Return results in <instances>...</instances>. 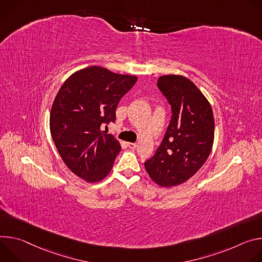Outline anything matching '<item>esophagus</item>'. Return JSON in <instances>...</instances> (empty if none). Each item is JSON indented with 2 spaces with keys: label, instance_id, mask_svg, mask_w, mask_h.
I'll return each instance as SVG.
<instances>
[{
  "label": "esophagus",
  "instance_id": "esophagus-1",
  "mask_svg": "<svg viewBox=\"0 0 262 262\" xmlns=\"http://www.w3.org/2000/svg\"><path fill=\"white\" fill-rule=\"evenodd\" d=\"M127 144H128V147H129L130 149H136V147H137V144L134 143V142H128Z\"/></svg>",
  "mask_w": 262,
  "mask_h": 262
}]
</instances>
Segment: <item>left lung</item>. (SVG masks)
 <instances>
[{"label": "left lung", "instance_id": "1", "mask_svg": "<svg viewBox=\"0 0 262 262\" xmlns=\"http://www.w3.org/2000/svg\"><path fill=\"white\" fill-rule=\"evenodd\" d=\"M157 86L170 105L171 116L160 146L144 167L154 182L170 187L187 181L207 160L214 119L209 102L187 78L162 76Z\"/></svg>", "mask_w": 262, "mask_h": 262}]
</instances>
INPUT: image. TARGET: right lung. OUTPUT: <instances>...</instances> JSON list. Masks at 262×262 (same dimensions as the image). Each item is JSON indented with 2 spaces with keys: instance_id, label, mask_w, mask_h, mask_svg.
Here are the masks:
<instances>
[{
  "instance_id": "obj_1",
  "label": "right lung",
  "mask_w": 262,
  "mask_h": 262,
  "mask_svg": "<svg viewBox=\"0 0 262 262\" xmlns=\"http://www.w3.org/2000/svg\"><path fill=\"white\" fill-rule=\"evenodd\" d=\"M137 78L90 67L73 74L58 92L50 116L51 135L67 166L87 182H98L121 151L112 134L115 109Z\"/></svg>"
}]
</instances>
